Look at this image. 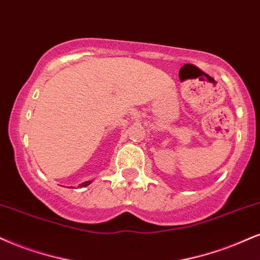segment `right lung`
Here are the masks:
<instances>
[{
  "instance_id": "add662e5",
  "label": "right lung",
  "mask_w": 260,
  "mask_h": 260,
  "mask_svg": "<svg viewBox=\"0 0 260 260\" xmlns=\"http://www.w3.org/2000/svg\"><path fill=\"white\" fill-rule=\"evenodd\" d=\"M89 183H90V181H86V182H83V183H81L79 185H81V187H85V185H88Z\"/></svg>"
}]
</instances>
